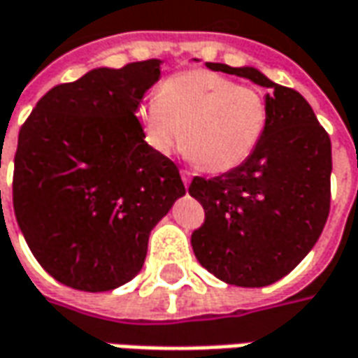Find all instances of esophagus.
<instances>
[{
	"mask_svg": "<svg viewBox=\"0 0 358 358\" xmlns=\"http://www.w3.org/2000/svg\"><path fill=\"white\" fill-rule=\"evenodd\" d=\"M181 179H183V185L187 187V185L191 183V171H187V169H181Z\"/></svg>",
	"mask_w": 358,
	"mask_h": 358,
	"instance_id": "1",
	"label": "esophagus"
}]
</instances>
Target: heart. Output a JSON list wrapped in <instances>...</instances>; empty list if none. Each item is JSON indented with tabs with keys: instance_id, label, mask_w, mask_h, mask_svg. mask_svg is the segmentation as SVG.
<instances>
[{
	"instance_id": "obj_1",
	"label": "heart",
	"mask_w": 358,
	"mask_h": 358,
	"mask_svg": "<svg viewBox=\"0 0 358 358\" xmlns=\"http://www.w3.org/2000/svg\"><path fill=\"white\" fill-rule=\"evenodd\" d=\"M268 114V98L260 88L208 71L171 74L157 98L138 110L153 150L167 155L181 143L185 155L210 173L236 169L250 157L266 131Z\"/></svg>"
}]
</instances>
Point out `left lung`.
I'll return each instance as SVG.
<instances>
[{
	"label": "left lung",
	"instance_id": "obj_1",
	"mask_svg": "<svg viewBox=\"0 0 358 358\" xmlns=\"http://www.w3.org/2000/svg\"><path fill=\"white\" fill-rule=\"evenodd\" d=\"M270 88L268 126L236 169L195 177L189 195L205 208L193 230L196 260L230 285L262 287L287 275L321 236L331 205V140L308 100L256 69L207 62Z\"/></svg>",
	"mask_w": 358,
	"mask_h": 358
}]
</instances>
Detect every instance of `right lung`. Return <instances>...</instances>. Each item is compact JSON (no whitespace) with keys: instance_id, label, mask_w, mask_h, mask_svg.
Returning a JSON list of instances; mask_svg holds the SVG:
<instances>
[{"instance_id":"obj_1","label":"right lung","mask_w":358,"mask_h":358,"mask_svg":"<svg viewBox=\"0 0 358 358\" xmlns=\"http://www.w3.org/2000/svg\"><path fill=\"white\" fill-rule=\"evenodd\" d=\"M159 62L94 69L57 84L19 129L13 210L37 262L61 284L108 292L143 266L151 229L185 185L136 116Z\"/></svg>"}]
</instances>
